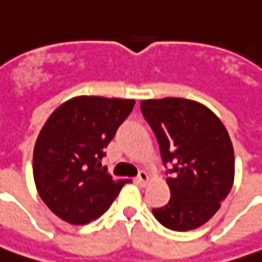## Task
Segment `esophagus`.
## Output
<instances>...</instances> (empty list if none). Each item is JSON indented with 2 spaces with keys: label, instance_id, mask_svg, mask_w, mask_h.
Masks as SVG:
<instances>
[{
  "label": "esophagus",
  "instance_id": "34e87169",
  "mask_svg": "<svg viewBox=\"0 0 262 262\" xmlns=\"http://www.w3.org/2000/svg\"><path fill=\"white\" fill-rule=\"evenodd\" d=\"M148 179H149V177H148V174L145 171H140L139 175L136 177V182L139 183V185H141V186H145L148 183Z\"/></svg>",
  "mask_w": 262,
  "mask_h": 262
}]
</instances>
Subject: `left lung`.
<instances>
[{
    "label": "left lung",
    "mask_w": 262,
    "mask_h": 262,
    "mask_svg": "<svg viewBox=\"0 0 262 262\" xmlns=\"http://www.w3.org/2000/svg\"><path fill=\"white\" fill-rule=\"evenodd\" d=\"M140 107L158 139L164 167H170V201L152 213L174 231L203 226L219 211L234 183V148L226 127L194 100L149 99Z\"/></svg>",
    "instance_id": "1"
}]
</instances>
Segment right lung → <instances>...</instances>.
I'll return each mask as SVG.
<instances>
[{
	"mask_svg": "<svg viewBox=\"0 0 262 262\" xmlns=\"http://www.w3.org/2000/svg\"><path fill=\"white\" fill-rule=\"evenodd\" d=\"M132 99L77 96L54 110L34 148V179L43 203L62 220L90 223L110 208L126 181L100 160L135 106Z\"/></svg>",
	"mask_w": 262,
	"mask_h": 262,
	"instance_id": "1",
	"label": "right lung"
}]
</instances>
